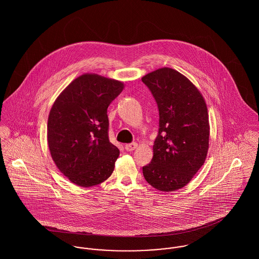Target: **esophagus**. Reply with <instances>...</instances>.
I'll return each instance as SVG.
<instances>
[{"mask_svg": "<svg viewBox=\"0 0 259 259\" xmlns=\"http://www.w3.org/2000/svg\"><path fill=\"white\" fill-rule=\"evenodd\" d=\"M137 148H138V144H137V143L127 144V145H125V146H124L125 150H127V151H133V150H135Z\"/></svg>", "mask_w": 259, "mask_h": 259, "instance_id": "1", "label": "esophagus"}]
</instances>
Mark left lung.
<instances>
[{
  "mask_svg": "<svg viewBox=\"0 0 259 259\" xmlns=\"http://www.w3.org/2000/svg\"><path fill=\"white\" fill-rule=\"evenodd\" d=\"M159 111L153 156L143 174L152 187L175 191L187 185L203 165L209 143L205 101L183 74L161 68L142 77Z\"/></svg>",
  "mask_w": 259,
  "mask_h": 259,
  "instance_id": "8db88e82",
  "label": "left lung"
}]
</instances>
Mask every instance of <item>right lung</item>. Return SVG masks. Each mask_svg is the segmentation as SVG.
Instances as JSON below:
<instances>
[{
  "mask_svg": "<svg viewBox=\"0 0 259 259\" xmlns=\"http://www.w3.org/2000/svg\"><path fill=\"white\" fill-rule=\"evenodd\" d=\"M123 82L97 74L74 79L57 98L48 118V145L60 171L91 187L107 181L119 150L109 140L108 108Z\"/></svg>",
  "mask_w": 259,
  "mask_h": 259,
  "instance_id": "right-lung-1",
  "label": "right lung"
}]
</instances>
